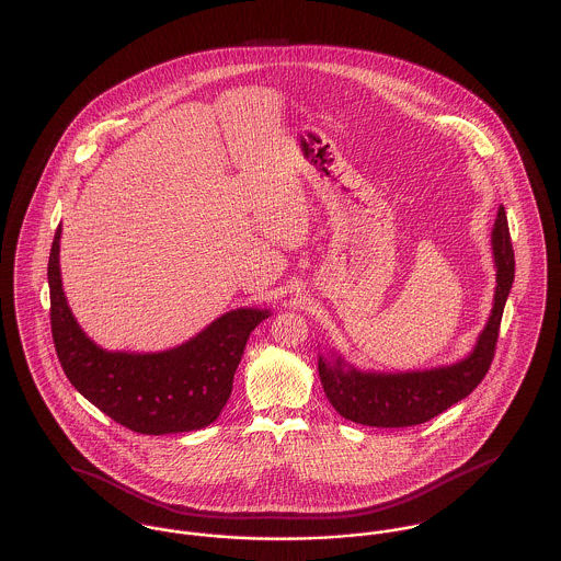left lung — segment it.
Here are the masks:
<instances>
[{
	"label": "left lung",
	"mask_w": 561,
	"mask_h": 561,
	"mask_svg": "<svg viewBox=\"0 0 561 561\" xmlns=\"http://www.w3.org/2000/svg\"><path fill=\"white\" fill-rule=\"evenodd\" d=\"M491 245L497 268L493 309L474 350L463 360L425 371L376 374L354 369L342 356L318 358L322 388L344 419L367 427L421 425L466 399L482 382L495 356L504 305L515 282V252L504 207L497 209Z\"/></svg>",
	"instance_id": "1"
}]
</instances>
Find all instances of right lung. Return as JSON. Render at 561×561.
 <instances>
[{"instance_id":"obj_1","label":"right lung","mask_w":561,"mask_h":561,"mask_svg":"<svg viewBox=\"0 0 561 561\" xmlns=\"http://www.w3.org/2000/svg\"><path fill=\"white\" fill-rule=\"evenodd\" d=\"M61 224L48 256L50 331L64 374L87 401L142 435L196 432L226 405L250 333L268 309L219 316L185 344L164 352H108L93 344L68 307L59 273Z\"/></svg>"}]
</instances>
